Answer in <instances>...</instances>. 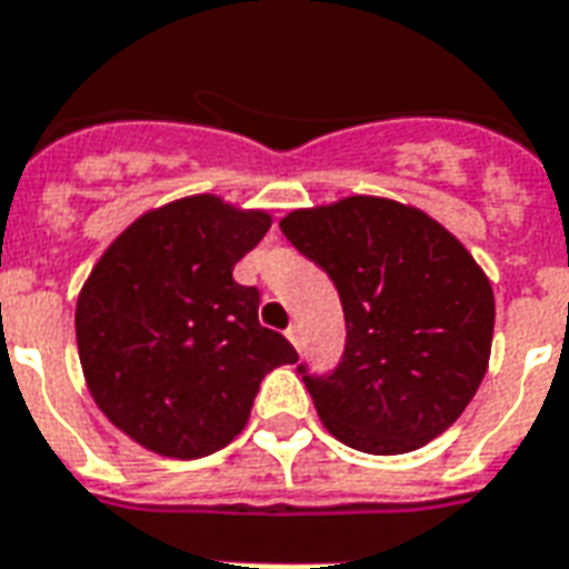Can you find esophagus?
<instances>
[{"instance_id":"obj_1","label":"esophagus","mask_w":569,"mask_h":569,"mask_svg":"<svg viewBox=\"0 0 569 569\" xmlns=\"http://www.w3.org/2000/svg\"><path fill=\"white\" fill-rule=\"evenodd\" d=\"M288 339H290V345H293V348H297V350L302 348V330H300V323H290V327H288Z\"/></svg>"}]
</instances>
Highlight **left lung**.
Wrapping results in <instances>:
<instances>
[{
    "label": "left lung",
    "instance_id": "8db88e82",
    "mask_svg": "<svg viewBox=\"0 0 569 569\" xmlns=\"http://www.w3.org/2000/svg\"><path fill=\"white\" fill-rule=\"evenodd\" d=\"M281 233L330 276L345 311L339 366H297L323 426L371 456L450 429L486 375L495 330L492 284L462 242L420 209L362 194L297 209Z\"/></svg>",
    "mask_w": 569,
    "mask_h": 569
}]
</instances>
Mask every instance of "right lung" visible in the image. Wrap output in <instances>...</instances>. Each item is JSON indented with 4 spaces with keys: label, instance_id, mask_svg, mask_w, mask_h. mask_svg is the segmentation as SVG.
Returning a JSON list of instances; mask_svg holds the SVG:
<instances>
[{
    "label": "right lung",
    "instance_id": "add662e5",
    "mask_svg": "<svg viewBox=\"0 0 569 569\" xmlns=\"http://www.w3.org/2000/svg\"><path fill=\"white\" fill-rule=\"evenodd\" d=\"M269 230L212 194L140 216L101 254L77 300L89 392L147 450L200 459L237 438L260 381L297 350L260 327V290L233 267Z\"/></svg>",
    "mask_w": 569,
    "mask_h": 569
}]
</instances>
